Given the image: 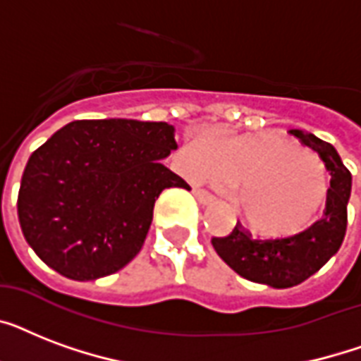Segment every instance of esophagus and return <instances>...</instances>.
<instances>
[{
    "label": "esophagus",
    "mask_w": 361,
    "mask_h": 361,
    "mask_svg": "<svg viewBox=\"0 0 361 361\" xmlns=\"http://www.w3.org/2000/svg\"><path fill=\"white\" fill-rule=\"evenodd\" d=\"M192 195L197 197V200L200 204H209V202H214V200H215L214 195H212V192H208V191H204V189H195V191H192Z\"/></svg>",
    "instance_id": "esophagus-1"
}]
</instances>
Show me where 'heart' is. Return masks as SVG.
Segmentation results:
<instances>
[{
  "instance_id": "1",
  "label": "heart",
  "mask_w": 361,
  "mask_h": 361,
  "mask_svg": "<svg viewBox=\"0 0 361 361\" xmlns=\"http://www.w3.org/2000/svg\"><path fill=\"white\" fill-rule=\"evenodd\" d=\"M192 176L238 189V208L260 234L302 231L324 206L328 172L314 153L279 135L202 138L185 153Z\"/></svg>"
}]
</instances>
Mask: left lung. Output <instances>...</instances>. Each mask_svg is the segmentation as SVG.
I'll return each instance as SVG.
<instances>
[{
  "instance_id": "8db88e82",
  "label": "left lung",
  "mask_w": 361,
  "mask_h": 361,
  "mask_svg": "<svg viewBox=\"0 0 361 361\" xmlns=\"http://www.w3.org/2000/svg\"><path fill=\"white\" fill-rule=\"evenodd\" d=\"M290 135L319 153L331 176L322 219L286 238H255L238 221L228 236L212 238L217 255L238 275L274 288L300 285L339 251L347 232V204L353 187V176L336 147L311 133L294 129Z\"/></svg>"
}]
</instances>
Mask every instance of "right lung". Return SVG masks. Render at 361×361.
<instances>
[{
    "mask_svg": "<svg viewBox=\"0 0 361 361\" xmlns=\"http://www.w3.org/2000/svg\"><path fill=\"white\" fill-rule=\"evenodd\" d=\"M178 144L164 121L78 120L31 153L18 191V221L42 262L93 281L140 252L153 206L169 187L191 189L161 163Z\"/></svg>",
    "mask_w": 361,
    "mask_h": 361,
    "instance_id": "right-lung-1",
    "label": "right lung"
}]
</instances>
